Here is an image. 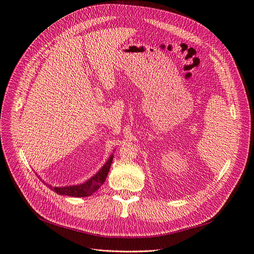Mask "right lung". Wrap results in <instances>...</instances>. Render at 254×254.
<instances>
[{
	"instance_id": "obj_1",
	"label": "right lung",
	"mask_w": 254,
	"mask_h": 254,
	"mask_svg": "<svg viewBox=\"0 0 254 254\" xmlns=\"http://www.w3.org/2000/svg\"><path fill=\"white\" fill-rule=\"evenodd\" d=\"M113 159V154L109 157L107 162L102 166V168L96 174L94 175L91 179L86 181L82 184L79 185H72V186H64V187H53V186L46 184L48 187L55 191L59 195H67V196H71V197H86V196H91L94 194L101 186H102L107 178L108 172L110 170V166L112 163ZM44 183V181H43Z\"/></svg>"
}]
</instances>
